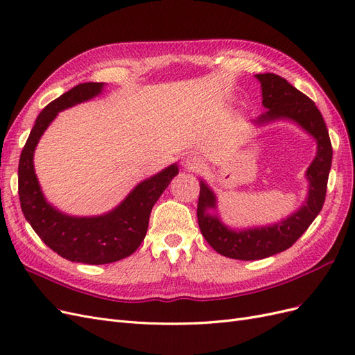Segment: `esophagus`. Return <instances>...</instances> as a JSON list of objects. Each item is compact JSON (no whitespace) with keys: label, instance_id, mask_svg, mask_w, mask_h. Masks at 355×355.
Listing matches in <instances>:
<instances>
[{"label":"esophagus","instance_id":"obj_1","mask_svg":"<svg viewBox=\"0 0 355 355\" xmlns=\"http://www.w3.org/2000/svg\"><path fill=\"white\" fill-rule=\"evenodd\" d=\"M184 164H185V167H187L188 170H197V168L201 167V161H200L197 157H188V158L184 161Z\"/></svg>","mask_w":355,"mask_h":355}]
</instances>
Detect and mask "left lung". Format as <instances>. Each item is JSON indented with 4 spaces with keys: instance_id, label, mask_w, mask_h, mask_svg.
<instances>
[{
    "instance_id": "1",
    "label": "left lung",
    "mask_w": 355,
    "mask_h": 355,
    "mask_svg": "<svg viewBox=\"0 0 355 355\" xmlns=\"http://www.w3.org/2000/svg\"><path fill=\"white\" fill-rule=\"evenodd\" d=\"M256 78L261 81L262 103L268 110L257 118L256 123H270L282 118L293 120L315 137L318 146L317 157L306 171L309 180L306 204L292 216L272 227L247 231L228 230L216 216H210L207 213V209H214L216 206V198L201 180L197 218L202 237L218 253L239 261L263 259L287 250L297 241L323 209L333 154L323 115L306 94L295 89L280 75L268 72L256 75Z\"/></svg>"
}]
</instances>
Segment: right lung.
Masks as SVG:
<instances>
[{
	"mask_svg": "<svg viewBox=\"0 0 355 355\" xmlns=\"http://www.w3.org/2000/svg\"><path fill=\"white\" fill-rule=\"evenodd\" d=\"M102 83L75 85L50 102L37 116L19 159L20 207L32 230L53 252L71 262L102 265L130 256L144 241L154 204L178 175L173 164L141 182L111 213L98 218H72L53 209L44 200L34 171V151L59 111L99 94Z\"/></svg>",
	"mask_w": 355,
	"mask_h": 355,
	"instance_id": "1",
	"label": "right lung"
}]
</instances>
